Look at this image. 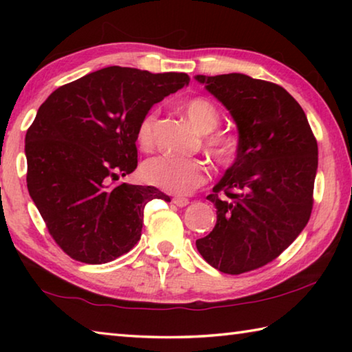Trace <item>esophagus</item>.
Here are the masks:
<instances>
[{"label": "esophagus", "instance_id": "esophagus-1", "mask_svg": "<svg viewBox=\"0 0 352 352\" xmlns=\"http://www.w3.org/2000/svg\"><path fill=\"white\" fill-rule=\"evenodd\" d=\"M172 204L177 205V206H180V208H183V206L189 205V200L184 199V197H174V199H172Z\"/></svg>", "mask_w": 352, "mask_h": 352}]
</instances>
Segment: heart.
<instances>
[{"label":"heart","mask_w":352,"mask_h":352,"mask_svg":"<svg viewBox=\"0 0 352 352\" xmlns=\"http://www.w3.org/2000/svg\"><path fill=\"white\" fill-rule=\"evenodd\" d=\"M189 122L206 135L205 147L217 163L226 164L234 158L237 141L233 135L212 132L219 126V111L210 100L205 98H194L182 105ZM157 122V111H148L138 124L136 140L144 151L153 147V127ZM142 178L152 186L170 194H188L210 177V169L205 162L195 158H174L155 157L144 163L141 169Z\"/></svg>","instance_id":"heart-1"}]
</instances>
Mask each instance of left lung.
Returning a JSON list of instances; mask_svg holds the SVG:
<instances>
[{"label":"left lung","instance_id":"left-lung-1","mask_svg":"<svg viewBox=\"0 0 352 352\" xmlns=\"http://www.w3.org/2000/svg\"><path fill=\"white\" fill-rule=\"evenodd\" d=\"M194 79L230 111L239 133L233 164L206 197L216 226L195 245L214 269L241 275L278 258L305 230L318 146L306 113L276 83L241 73Z\"/></svg>","mask_w":352,"mask_h":352}]
</instances>
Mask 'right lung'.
Masks as SVG:
<instances>
[{
    "label": "right lung",
    "mask_w": 352,
    "mask_h": 352,
    "mask_svg": "<svg viewBox=\"0 0 352 352\" xmlns=\"http://www.w3.org/2000/svg\"><path fill=\"white\" fill-rule=\"evenodd\" d=\"M189 82L184 73L152 74L109 67L51 94L26 133L28 190L65 253L105 264L141 237L144 206L170 201L153 186L113 184L138 166L142 116Z\"/></svg>",
    "instance_id": "1"
}]
</instances>
